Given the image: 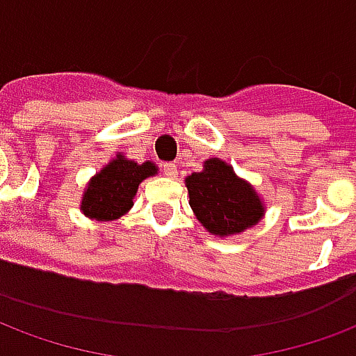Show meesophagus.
<instances>
[{
  "label": "esophagus",
  "instance_id": "obj_1",
  "mask_svg": "<svg viewBox=\"0 0 356 356\" xmlns=\"http://www.w3.org/2000/svg\"><path fill=\"white\" fill-rule=\"evenodd\" d=\"M164 173L168 175V177H177V165L171 164V162H168V164H164Z\"/></svg>",
  "mask_w": 356,
  "mask_h": 356
}]
</instances>
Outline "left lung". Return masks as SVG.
<instances>
[{
  "mask_svg": "<svg viewBox=\"0 0 356 356\" xmlns=\"http://www.w3.org/2000/svg\"><path fill=\"white\" fill-rule=\"evenodd\" d=\"M185 183L192 211L213 236H234L264 217V204L257 191L220 158L205 160L204 170L188 175Z\"/></svg>",
  "mask_w": 356,
  "mask_h": 356,
  "instance_id": "1",
  "label": "left lung"
}]
</instances>
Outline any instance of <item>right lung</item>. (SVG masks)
<instances>
[{
    "label": "right lung",
    "instance_id": "add662e5",
    "mask_svg": "<svg viewBox=\"0 0 356 356\" xmlns=\"http://www.w3.org/2000/svg\"><path fill=\"white\" fill-rule=\"evenodd\" d=\"M152 162L138 164L117 154L109 164L97 171L84 188L81 211L94 220H115L130 211L134 196L141 181L156 173Z\"/></svg>",
    "mask_w": 356,
    "mask_h": 356
}]
</instances>
